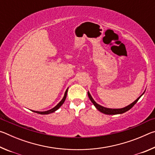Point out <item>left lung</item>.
<instances>
[{
  "instance_id": "left-lung-1",
  "label": "left lung",
  "mask_w": 155,
  "mask_h": 155,
  "mask_svg": "<svg viewBox=\"0 0 155 155\" xmlns=\"http://www.w3.org/2000/svg\"><path fill=\"white\" fill-rule=\"evenodd\" d=\"M88 94V96L89 98H90V101H91V103L94 104V105L96 107V108L100 111L102 113H103L104 114H107V115H116V114H123V113H125L126 111H128V110L130 109L132 107L135 105V104L137 103V102L139 101V99L140 98V97L143 95V93L141 94V95L139 97V98L135 100V101L133 102V103H131L129 105H128L127 107H124V108H122V109H109V108H106V107H104L103 106H101L100 104H97L95 101H94V99L92 98V97L91 96L90 92H87Z\"/></svg>"
}]
</instances>
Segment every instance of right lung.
Wrapping results in <instances>:
<instances>
[{"instance_id": "obj_1", "label": "right lung", "mask_w": 155, "mask_h": 155, "mask_svg": "<svg viewBox=\"0 0 155 155\" xmlns=\"http://www.w3.org/2000/svg\"><path fill=\"white\" fill-rule=\"evenodd\" d=\"M67 92H68V90L65 91V94H64V98H63V99L61 100V101H60V103L57 104V105H56L55 107H54V108H52V109L51 110H48V111H33V112H35L37 113V114H42V115H45V114H51V113H53L55 111H57V109H58L60 107H61L63 103H64V101H65V98H66V96H67Z\"/></svg>"}]
</instances>
